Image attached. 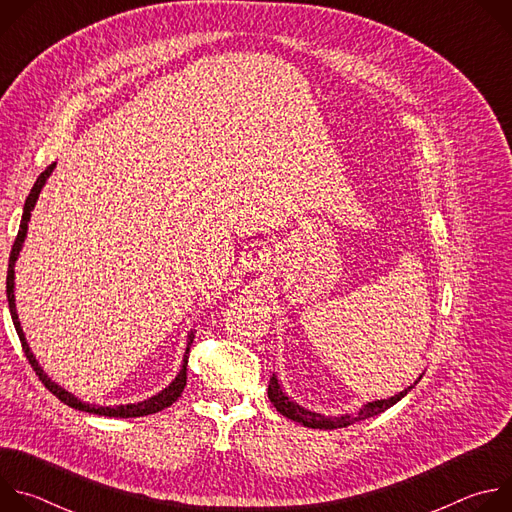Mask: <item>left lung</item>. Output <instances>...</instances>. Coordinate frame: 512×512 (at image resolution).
Masks as SVG:
<instances>
[{"mask_svg": "<svg viewBox=\"0 0 512 512\" xmlns=\"http://www.w3.org/2000/svg\"><path fill=\"white\" fill-rule=\"evenodd\" d=\"M419 379H421V377H419ZM419 379H417L411 387H407L405 391H401L399 395H395V397H391V399L373 401V403H369V405H364L356 415H340V417H324V415L312 413V411H308V409L296 405L294 401H289V399L283 395V391L279 389V383H277L275 377H271V381H269L267 395H269L273 407H275L281 415H285L287 419H294V421H298V423H302V425H306V427H314V429H336V427H346V425H350L352 421L375 417V415L383 413L385 409L393 407L397 401H401V399L419 383Z\"/></svg>", "mask_w": 512, "mask_h": 512, "instance_id": "obj_1", "label": "left lung"}]
</instances>
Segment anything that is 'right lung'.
<instances>
[{"instance_id": "right-lung-1", "label": "right lung", "mask_w": 512, "mask_h": 512, "mask_svg": "<svg viewBox=\"0 0 512 512\" xmlns=\"http://www.w3.org/2000/svg\"><path fill=\"white\" fill-rule=\"evenodd\" d=\"M54 170V164H50L36 180L34 188L30 190L28 198H26V204H24V214H22V223H20V231H18V237L14 241V247H12V253H10V265H8V277H6V294H8V304H10V314H12V320H14V326H16V332H18V338L22 342V350L28 358V362L32 364V369L36 371L38 379L44 383V387L56 395L64 405L72 407V409H79V411H87V413H95V415H105V417H143V415H150V413H158L166 407H170L184 391L186 387V367H188V354H190V344H192V338L194 334H190V342H188V348H186V354H184V364H182V371L178 373V377L174 379V383L164 389L162 393H158L156 397L148 399V401H141V403H135V405H119V407H99V405H89V403H83L81 399H77L75 395H70L68 391H64L62 387H58L56 383H52L44 371L38 367V362L34 358V354L30 352V346L24 338V332H22V326H20V320H18V314H16V300H14V265H16V259L20 255V249H22V243L26 239V231H28V221H30V212L34 210V204L40 196V190L42 186L46 184V178L50 176V172Z\"/></svg>"}]
</instances>
